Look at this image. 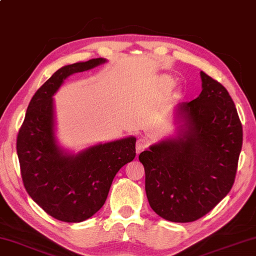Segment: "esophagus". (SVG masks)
<instances>
[{"instance_id":"1","label":"esophagus","mask_w":256,"mask_h":256,"mask_svg":"<svg viewBox=\"0 0 256 256\" xmlns=\"http://www.w3.org/2000/svg\"><path fill=\"white\" fill-rule=\"evenodd\" d=\"M145 146H146V140L144 138H138V140H137V144H136V148H137V154L138 153H140L142 150L145 148Z\"/></svg>"}]
</instances>
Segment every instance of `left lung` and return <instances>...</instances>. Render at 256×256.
I'll return each mask as SVG.
<instances>
[{"instance_id": "8db88e82", "label": "left lung", "mask_w": 256, "mask_h": 256, "mask_svg": "<svg viewBox=\"0 0 256 256\" xmlns=\"http://www.w3.org/2000/svg\"><path fill=\"white\" fill-rule=\"evenodd\" d=\"M200 77L199 97L176 108L179 134L139 154L150 206L173 222L200 219L227 196L242 148V125L228 91L204 71Z\"/></svg>"}]
</instances>
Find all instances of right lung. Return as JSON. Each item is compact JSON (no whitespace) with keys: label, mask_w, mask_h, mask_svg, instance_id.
Instances as JSON below:
<instances>
[{"label":"right lung","mask_w":256,"mask_h":256,"mask_svg":"<svg viewBox=\"0 0 256 256\" xmlns=\"http://www.w3.org/2000/svg\"><path fill=\"white\" fill-rule=\"evenodd\" d=\"M105 62L94 58L57 70L34 94L17 134L26 192L44 212L64 222H80L97 213L114 176L136 156L134 137L91 146L77 154L60 148L54 138L52 96L70 74Z\"/></svg>","instance_id":"add662e5"}]
</instances>
